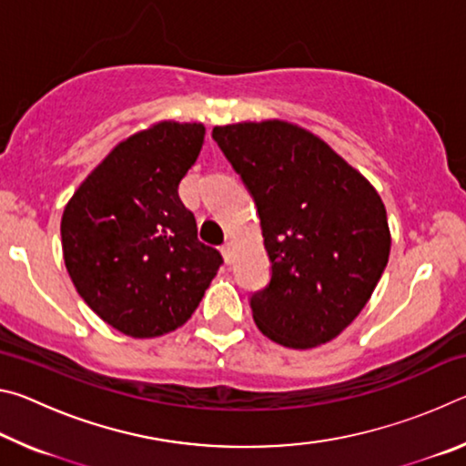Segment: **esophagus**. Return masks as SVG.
<instances>
[{"label":"esophagus","mask_w":466,"mask_h":466,"mask_svg":"<svg viewBox=\"0 0 466 466\" xmlns=\"http://www.w3.org/2000/svg\"><path fill=\"white\" fill-rule=\"evenodd\" d=\"M222 255H224V258L228 263H232V257H234V244L228 240L224 247H222Z\"/></svg>","instance_id":"1"}]
</instances>
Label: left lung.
Returning a JSON list of instances; mask_svg holds the SVG:
<instances>
[{
  "label": "left lung",
  "mask_w": 466,
  "mask_h": 466,
  "mask_svg": "<svg viewBox=\"0 0 466 466\" xmlns=\"http://www.w3.org/2000/svg\"><path fill=\"white\" fill-rule=\"evenodd\" d=\"M211 137L257 203L271 281L250 298L271 341L310 350L364 310L390 255L386 208L370 180L299 125L267 119Z\"/></svg>",
  "instance_id": "obj_1"
}]
</instances>
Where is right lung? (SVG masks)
I'll use <instances>...</instances> for the list:
<instances>
[{
    "instance_id": "right-lung-1",
    "label": "right lung",
    "mask_w": 466,
    "mask_h": 466,
    "mask_svg": "<svg viewBox=\"0 0 466 466\" xmlns=\"http://www.w3.org/2000/svg\"><path fill=\"white\" fill-rule=\"evenodd\" d=\"M203 139V123L149 125L110 149L63 209L69 278L123 335L152 339L183 327L222 265L178 197Z\"/></svg>"
}]
</instances>
